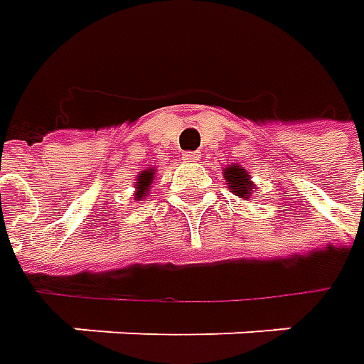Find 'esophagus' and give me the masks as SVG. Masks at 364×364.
I'll use <instances>...</instances> for the list:
<instances>
[{"label": "esophagus", "mask_w": 364, "mask_h": 364, "mask_svg": "<svg viewBox=\"0 0 364 364\" xmlns=\"http://www.w3.org/2000/svg\"><path fill=\"white\" fill-rule=\"evenodd\" d=\"M182 158H184L186 161H198L200 154H198V151H184V154H182Z\"/></svg>", "instance_id": "34e87169"}]
</instances>
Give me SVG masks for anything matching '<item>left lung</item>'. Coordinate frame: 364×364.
<instances>
[{"instance_id": "8db88e82", "label": "left lung", "mask_w": 364, "mask_h": 364, "mask_svg": "<svg viewBox=\"0 0 364 364\" xmlns=\"http://www.w3.org/2000/svg\"><path fill=\"white\" fill-rule=\"evenodd\" d=\"M223 176H225V182L229 184V190H231L232 194H237L239 198H245V200H249L251 196H255V184H253V180H251V174L241 168L239 164H235V166H227L225 170H223Z\"/></svg>"}]
</instances>
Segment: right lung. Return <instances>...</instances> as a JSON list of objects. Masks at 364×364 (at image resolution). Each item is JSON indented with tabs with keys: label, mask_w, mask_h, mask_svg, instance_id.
Here are the masks:
<instances>
[{
	"label": "right lung",
	"mask_w": 364,
	"mask_h": 364,
	"mask_svg": "<svg viewBox=\"0 0 364 364\" xmlns=\"http://www.w3.org/2000/svg\"><path fill=\"white\" fill-rule=\"evenodd\" d=\"M154 176H156V168H146V170H141L139 174L135 176V182H133V200H141V198H146L147 192L151 188V184H154Z\"/></svg>",
	"instance_id": "1"
}]
</instances>
